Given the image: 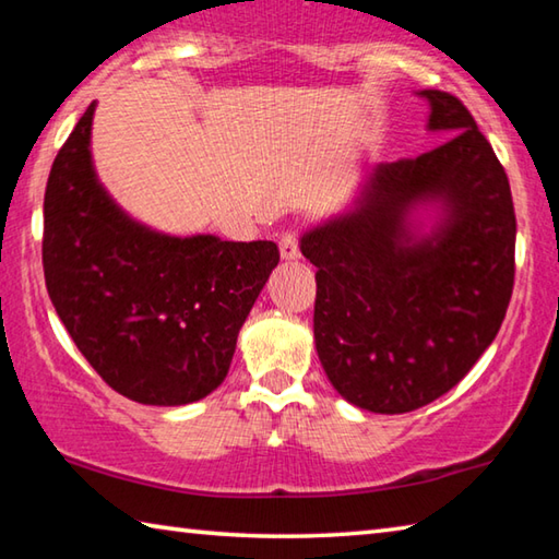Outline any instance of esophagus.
Here are the masks:
<instances>
[{
    "instance_id": "esophagus-1",
    "label": "esophagus",
    "mask_w": 559,
    "mask_h": 559,
    "mask_svg": "<svg viewBox=\"0 0 559 559\" xmlns=\"http://www.w3.org/2000/svg\"><path fill=\"white\" fill-rule=\"evenodd\" d=\"M278 249H281V257L286 261H296L300 257V249H298V234L296 231H286L281 236L278 241Z\"/></svg>"
}]
</instances>
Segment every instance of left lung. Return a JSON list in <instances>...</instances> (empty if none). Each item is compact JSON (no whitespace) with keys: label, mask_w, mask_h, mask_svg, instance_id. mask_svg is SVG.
I'll list each match as a JSON object with an SVG mask.
<instances>
[{"label":"left lung","mask_w":559,"mask_h":559,"mask_svg":"<svg viewBox=\"0 0 559 559\" xmlns=\"http://www.w3.org/2000/svg\"><path fill=\"white\" fill-rule=\"evenodd\" d=\"M447 143L384 163L353 212L302 236L316 271V349L359 409L404 414L456 386L493 343L515 283L508 175L471 110L421 91ZM441 195L450 219L431 242L403 229L405 206Z\"/></svg>","instance_id":"8db88e82"}]
</instances>
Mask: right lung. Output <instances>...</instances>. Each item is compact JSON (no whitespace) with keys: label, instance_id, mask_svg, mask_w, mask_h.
Here are the masks:
<instances>
[{"label":"right lung","instance_id":"add662e5","mask_svg":"<svg viewBox=\"0 0 559 559\" xmlns=\"http://www.w3.org/2000/svg\"><path fill=\"white\" fill-rule=\"evenodd\" d=\"M91 103L44 194L46 290L100 380L140 404L202 400L229 372L236 335L281 259L273 241L173 239L130 222L91 165Z\"/></svg>","mask_w":559,"mask_h":559}]
</instances>
